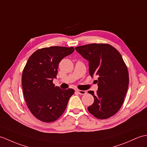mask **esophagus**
Returning <instances> with one entry per match:
<instances>
[{
	"label": "esophagus",
	"mask_w": 147,
	"mask_h": 147,
	"mask_svg": "<svg viewBox=\"0 0 147 147\" xmlns=\"http://www.w3.org/2000/svg\"><path fill=\"white\" fill-rule=\"evenodd\" d=\"M76 91L78 94H84L86 93V91H83V90H76Z\"/></svg>",
	"instance_id": "esophagus-1"
}]
</instances>
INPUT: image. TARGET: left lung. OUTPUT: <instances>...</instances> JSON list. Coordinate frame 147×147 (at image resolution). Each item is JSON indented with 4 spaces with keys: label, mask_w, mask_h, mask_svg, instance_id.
<instances>
[{
    "label": "left lung",
    "mask_w": 147,
    "mask_h": 147,
    "mask_svg": "<svg viewBox=\"0 0 147 147\" xmlns=\"http://www.w3.org/2000/svg\"><path fill=\"white\" fill-rule=\"evenodd\" d=\"M75 49L89 61L90 76L98 78L96 94L88 91L94 100L88 111L98 119L112 117L121 107L128 88V71L121 55L108 44H90Z\"/></svg>",
    "instance_id": "1"
}]
</instances>
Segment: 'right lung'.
Returning a JSON list of instances; mask_svg holds the SVG:
<instances>
[{
    "label": "right lung",
    "instance_id": "1",
    "mask_svg": "<svg viewBox=\"0 0 147 147\" xmlns=\"http://www.w3.org/2000/svg\"><path fill=\"white\" fill-rule=\"evenodd\" d=\"M74 51L73 47H44L35 51L27 61L22 76L23 93L27 107L40 121L50 123L59 118L74 93L53 83L60 61Z\"/></svg>",
    "mask_w": 147,
    "mask_h": 147
}]
</instances>
